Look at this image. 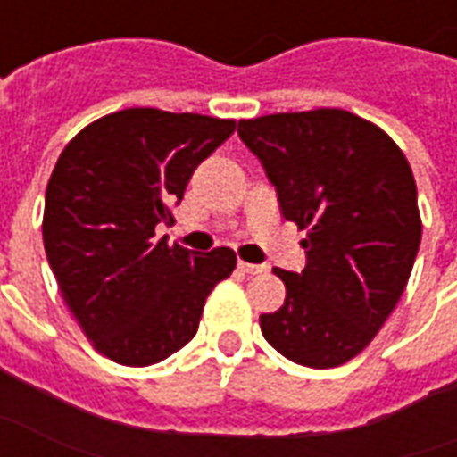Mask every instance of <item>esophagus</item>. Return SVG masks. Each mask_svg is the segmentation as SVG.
Here are the masks:
<instances>
[{
	"mask_svg": "<svg viewBox=\"0 0 457 457\" xmlns=\"http://www.w3.org/2000/svg\"><path fill=\"white\" fill-rule=\"evenodd\" d=\"M238 268L243 270V272H248V275H261V272H265V265H255V262H245V261H238Z\"/></svg>",
	"mask_w": 457,
	"mask_h": 457,
	"instance_id": "obj_1",
	"label": "esophagus"
}]
</instances>
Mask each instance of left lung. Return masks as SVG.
Segmentation results:
<instances>
[{
	"label": "left lung",
	"instance_id": "1",
	"mask_svg": "<svg viewBox=\"0 0 457 457\" xmlns=\"http://www.w3.org/2000/svg\"><path fill=\"white\" fill-rule=\"evenodd\" d=\"M279 209L299 231L306 268L287 272L285 304L261 316L265 341L306 368L365 351L404 292L421 243L409 160L379 126L345 109L238 121Z\"/></svg>",
	"mask_w": 457,
	"mask_h": 457
}]
</instances>
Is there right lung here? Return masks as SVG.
I'll use <instances>...</instances> for the list:
<instances>
[{"label": "right lung", "instance_id": "add662e5", "mask_svg": "<svg viewBox=\"0 0 457 457\" xmlns=\"http://www.w3.org/2000/svg\"><path fill=\"white\" fill-rule=\"evenodd\" d=\"M233 129V119L133 106L85 126L60 153L43 245L65 304L109 361L145 368L185 348L209 292L236 268L226 245L189 253L155 241L196 165Z\"/></svg>", "mask_w": 457, "mask_h": 457}]
</instances>
